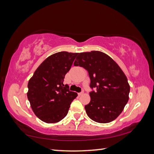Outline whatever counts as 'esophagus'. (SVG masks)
<instances>
[{
	"label": "esophagus",
	"mask_w": 154,
	"mask_h": 154,
	"mask_svg": "<svg viewBox=\"0 0 154 154\" xmlns=\"http://www.w3.org/2000/svg\"><path fill=\"white\" fill-rule=\"evenodd\" d=\"M84 94V92H79V93H78V95L79 96H81V95H83Z\"/></svg>",
	"instance_id": "34e87169"
}]
</instances>
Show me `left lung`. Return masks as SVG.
<instances>
[{
  "instance_id": "1",
  "label": "left lung",
  "mask_w": 154,
  "mask_h": 154,
  "mask_svg": "<svg viewBox=\"0 0 154 154\" xmlns=\"http://www.w3.org/2000/svg\"><path fill=\"white\" fill-rule=\"evenodd\" d=\"M74 66L88 72L91 101L85 106L87 116L96 122L107 123L119 116L129 98L130 85L117 63L106 54L98 51L81 52Z\"/></svg>"
}]
</instances>
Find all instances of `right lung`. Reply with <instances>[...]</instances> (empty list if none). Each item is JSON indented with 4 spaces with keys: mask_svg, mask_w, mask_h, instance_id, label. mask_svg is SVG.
<instances>
[{
    "mask_svg": "<svg viewBox=\"0 0 154 154\" xmlns=\"http://www.w3.org/2000/svg\"><path fill=\"white\" fill-rule=\"evenodd\" d=\"M78 53L59 52L45 59L28 82L27 98L33 112L46 123H58L65 117L71 102L77 96L63 85Z\"/></svg>",
    "mask_w": 154,
    "mask_h": 154,
    "instance_id": "add662e5",
    "label": "right lung"
}]
</instances>
